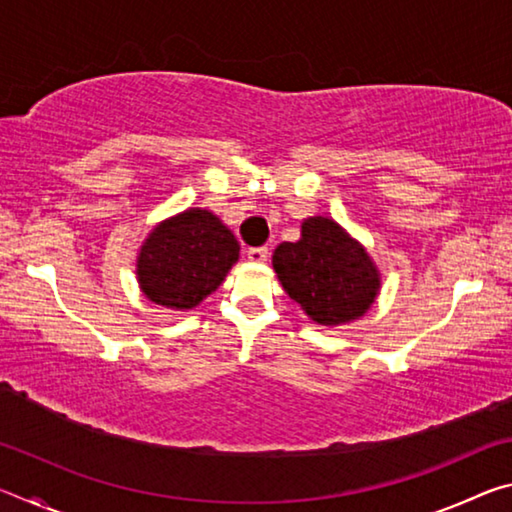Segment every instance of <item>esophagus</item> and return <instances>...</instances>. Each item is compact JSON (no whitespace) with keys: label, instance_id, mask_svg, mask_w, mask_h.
I'll return each instance as SVG.
<instances>
[{"label":"esophagus","instance_id":"1","mask_svg":"<svg viewBox=\"0 0 512 512\" xmlns=\"http://www.w3.org/2000/svg\"><path fill=\"white\" fill-rule=\"evenodd\" d=\"M266 257H268V248H266V246L248 248V259H250V262L262 264V262H266Z\"/></svg>","mask_w":512,"mask_h":512}]
</instances>
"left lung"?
Returning a JSON list of instances; mask_svg holds the SVG:
<instances>
[{"instance_id": "left-lung-1", "label": "left lung", "mask_w": 512, "mask_h": 512, "mask_svg": "<svg viewBox=\"0 0 512 512\" xmlns=\"http://www.w3.org/2000/svg\"><path fill=\"white\" fill-rule=\"evenodd\" d=\"M273 268L284 291L320 325L363 316L379 289V273L366 250L323 216L302 223L298 241L275 248Z\"/></svg>"}]
</instances>
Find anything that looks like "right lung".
Returning a JSON list of instances; mask_svg holds the SVG:
<instances>
[{
	"mask_svg": "<svg viewBox=\"0 0 512 512\" xmlns=\"http://www.w3.org/2000/svg\"><path fill=\"white\" fill-rule=\"evenodd\" d=\"M239 259L232 232L207 210H187L160 223L137 259L144 296L169 309H192L219 289Z\"/></svg>",
	"mask_w": 512,
	"mask_h": 512,
	"instance_id": "obj_1",
	"label": "right lung"
}]
</instances>
